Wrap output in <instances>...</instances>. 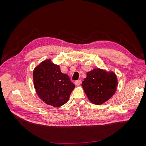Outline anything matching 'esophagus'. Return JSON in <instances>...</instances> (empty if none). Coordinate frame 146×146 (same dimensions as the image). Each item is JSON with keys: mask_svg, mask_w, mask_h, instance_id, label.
I'll list each match as a JSON object with an SVG mask.
<instances>
[{"mask_svg": "<svg viewBox=\"0 0 146 146\" xmlns=\"http://www.w3.org/2000/svg\"><path fill=\"white\" fill-rule=\"evenodd\" d=\"M81 80H77V81H76L75 82H74V84H75V85L76 86H80V84H81Z\"/></svg>", "mask_w": 146, "mask_h": 146, "instance_id": "34e87169", "label": "esophagus"}]
</instances>
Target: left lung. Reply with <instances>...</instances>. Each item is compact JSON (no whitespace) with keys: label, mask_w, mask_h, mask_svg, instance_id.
<instances>
[{"label":"left lung","mask_w":146,"mask_h":146,"mask_svg":"<svg viewBox=\"0 0 146 146\" xmlns=\"http://www.w3.org/2000/svg\"><path fill=\"white\" fill-rule=\"evenodd\" d=\"M118 85L115 74L99 68L87 73L82 82V87L91 102L102 105L115 94Z\"/></svg>","instance_id":"8db88e82"}]
</instances>
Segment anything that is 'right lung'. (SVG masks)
I'll list each match as a JSON object with an SVG mask.
<instances>
[{"mask_svg":"<svg viewBox=\"0 0 146 146\" xmlns=\"http://www.w3.org/2000/svg\"><path fill=\"white\" fill-rule=\"evenodd\" d=\"M34 87L38 96L44 103L55 108L65 104L75 87L66 74L59 66L47 59L33 70Z\"/></svg>","mask_w":146,"mask_h":146,"instance_id":"1","label":"right lung"}]
</instances>
